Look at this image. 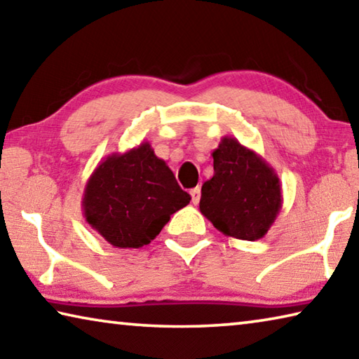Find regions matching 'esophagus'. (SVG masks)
<instances>
[{
  "instance_id": "1",
  "label": "esophagus",
  "mask_w": 359,
  "mask_h": 359,
  "mask_svg": "<svg viewBox=\"0 0 359 359\" xmlns=\"http://www.w3.org/2000/svg\"><path fill=\"white\" fill-rule=\"evenodd\" d=\"M191 197H192V203L197 205L201 202V187H194L191 189Z\"/></svg>"
}]
</instances>
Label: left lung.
<instances>
[{"label":"left lung","instance_id":"8db88e82","mask_svg":"<svg viewBox=\"0 0 359 359\" xmlns=\"http://www.w3.org/2000/svg\"><path fill=\"white\" fill-rule=\"evenodd\" d=\"M211 156L215 175L202 186L201 213L227 237L262 238L283 203L278 175L233 137L222 138Z\"/></svg>","mask_w":359,"mask_h":359}]
</instances>
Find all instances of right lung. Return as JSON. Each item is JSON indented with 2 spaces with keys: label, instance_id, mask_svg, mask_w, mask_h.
<instances>
[{
  "label": "right lung",
  "instance_id": "1",
  "mask_svg": "<svg viewBox=\"0 0 359 359\" xmlns=\"http://www.w3.org/2000/svg\"><path fill=\"white\" fill-rule=\"evenodd\" d=\"M189 201L165 161L143 141L98 163L86 183L82 211L90 227L116 248H141Z\"/></svg>",
  "mask_w": 359,
  "mask_h": 359
}]
</instances>
